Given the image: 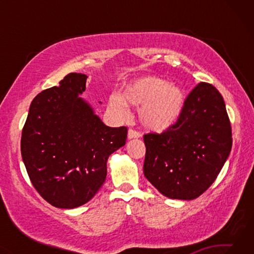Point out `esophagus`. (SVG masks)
Segmentation results:
<instances>
[{"mask_svg":"<svg viewBox=\"0 0 254 254\" xmlns=\"http://www.w3.org/2000/svg\"><path fill=\"white\" fill-rule=\"evenodd\" d=\"M140 133L136 132L134 130H128L127 132V139L128 140H132V139H137V137H140Z\"/></svg>","mask_w":254,"mask_h":254,"instance_id":"esophagus-1","label":"esophagus"}]
</instances>
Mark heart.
I'll return each mask as SVG.
<instances>
[{"mask_svg":"<svg viewBox=\"0 0 254 254\" xmlns=\"http://www.w3.org/2000/svg\"><path fill=\"white\" fill-rule=\"evenodd\" d=\"M186 94L182 86L154 76L133 80L123 88L121 95L109 98V109L120 120L128 118V106L141 107L139 119L145 130L163 132L182 117Z\"/></svg>","mask_w":254,"mask_h":254,"instance_id":"heart-1","label":"heart"}]
</instances>
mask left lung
Segmentation results:
<instances>
[{
    "mask_svg": "<svg viewBox=\"0 0 254 254\" xmlns=\"http://www.w3.org/2000/svg\"><path fill=\"white\" fill-rule=\"evenodd\" d=\"M143 139L145 178L168 198L195 199L230 156L232 132L224 100L213 85L199 83L185 101L177 123Z\"/></svg>",
    "mask_w": 254,
    "mask_h": 254,
    "instance_id": "8db88e82",
    "label": "left lung"
}]
</instances>
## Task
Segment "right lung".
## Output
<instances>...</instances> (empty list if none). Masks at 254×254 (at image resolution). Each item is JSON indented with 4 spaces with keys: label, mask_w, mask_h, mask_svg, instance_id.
Listing matches in <instances>:
<instances>
[{
    "label": "right lung",
    "mask_w": 254,
    "mask_h": 254,
    "mask_svg": "<svg viewBox=\"0 0 254 254\" xmlns=\"http://www.w3.org/2000/svg\"><path fill=\"white\" fill-rule=\"evenodd\" d=\"M87 76L67 75L33 98L21 154L33 187L55 207L76 208L106 179L107 159L126 144L127 128L110 127L79 96Z\"/></svg>",
    "instance_id": "add662e5"
}]
</instances>
